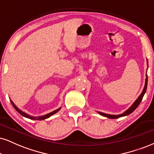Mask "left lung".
<instances>
[{
    "label": "left lung",
    "instance_id": "obj_1",
    "mask_svg": "<svg viewBox=\"0 0 154 154\" xmlns=\"http://www.w3.org/2000/svg\"><path fill=\"white\" fill-rule=\"evenodd\" d=\"M147 63H148V60H147ZM147 83H148V76L146 75V82H145V86H144V88L143 90V91L140 95L139 96H138V98L136 100V101L134 102V104L131 106V107L128 109L127 111H126L124 112V113H122V114L121 115H117V116H114V115H109V114H106V113H100V112H98V113H100V115L103 116H106L107 118H109V119H118V118H120V117H122V116H127V115H129L130 113H131L133 111L135 110L136 108L138 107V105H139L140 103H141V101L142 100V98H143L144 94H145L146 93V88H147Z\"/></svg>",
    "mask_w": 154,
    "mask_h": 154
}]
</instances>
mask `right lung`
Masks as SVG:
<instances>
[{
	"mask_svg": "<svg viewBox=\"0 0 154 154\" xmlns=\"http://www.w3.org/2000/svg\"><path fill=\"white\" fill-rule=\"evenodd\" d=\"M11 103H12V105H13V107H14V109L16 110L19 113H20V115H22L23 116H24V117H26V118H28V119H37V120H43V119H48V118H49L51 116H52V115H54V113H57V112H58V111H59L60 110V109H57V110H56V111H53V112H51V113H48V114H46V115H45V116H41V117H38V118H34V117H32V116H28V114H26V113H24V112H23V111H20V109H18V107H17V106L15 105L14 103H13V101L12 100H11Z\"/></svg>",
	"mask_w": 154,
	"mask_h": 154,
	"instance_id": "1",
	"label": "right lung"
}]
</instances>
